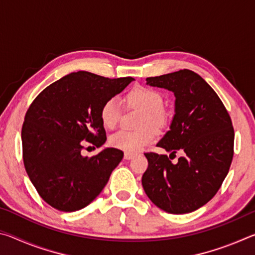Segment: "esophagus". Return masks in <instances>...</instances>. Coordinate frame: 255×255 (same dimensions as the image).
<instances>
[{
  "label": "esophagus",
  "mask_w": 255,
  "mask_h": 255,
  "mask_svg": "<svg viewBox=\"0 0 255 255\" xmlns=\"http://www.w3.org/2000/svg\"><path fill=\"white\" fill-rule=\"evenodd\" d=\"M133 156H135V154H132V153H128V152L125 153V158H126V159H131Z\"/></svg>",
  "instance_id": "esophagus-1"
}]
</instances>
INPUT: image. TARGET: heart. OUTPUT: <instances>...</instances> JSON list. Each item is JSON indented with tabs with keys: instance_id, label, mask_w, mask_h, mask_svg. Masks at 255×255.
<instances>
[{
	"instance_id": "1",
	"label": "heart",
	"mask_w": 255,
	"mask_h": 255,
	"mask_svg": "<svg viewBox=\"0 0 255 255\" xmlns=\"http://www.w3.org/2000/svg\"><path fill=\"white\" fill-rule=\"evenodd\" d=\"M126 100L129 106L143 110L138 130H119L110 136L112 147L125 150L128 153H136L144 146L152 143L155 138L154 128H159L165 123V112L162 109L163 98L157 91L145 86H136L127 94ZM122 107L118 99L111 98L103 103L100 110L102 125L108 129L117 126Z\"/></svg>"
}]
</instances>
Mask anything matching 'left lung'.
Segmentation results:
<instances>
[{
	"mask_svg": "<svg viewBox=\"0 0 255 255\" xmlns=\"http://www.w3.org/2000/svg\"><path fill=\"white\" fill-rule=\"evenodd\" d=\"M146 84L173 92L174 116L158 147L184 153L173 164L166 155L145 153L141 178L146 195L170 214H187L206 205L221 188L234 154L230 115L211 86L189 70L147 77Z\"/></svg>",
	"mask_w": 255,
	"mask_h": 255,
	"instance_id": "obj_1",
	"label": "left lung"
}]
</instances>
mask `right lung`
<instances>
[{
  "mask_svg": "<svg viewBox=\"0 0 255 255\" xmlns=\"http://www.w3.org/2000/svg\"><path fill=\"white\" fill-rule=\"evenodd\" d=\"M132 81L80 71L54 82L34 99L21 131L23 163L47 204L75 211L100 195L124 152L103 147L96 156H83V140L102 147L107 136L101 107Z\"/></svg>",
  "mask_w": 255,
  "mask_h": 255,
  "instance_id": "add662e5",
  "label": "right lung"
}]
</instances>
